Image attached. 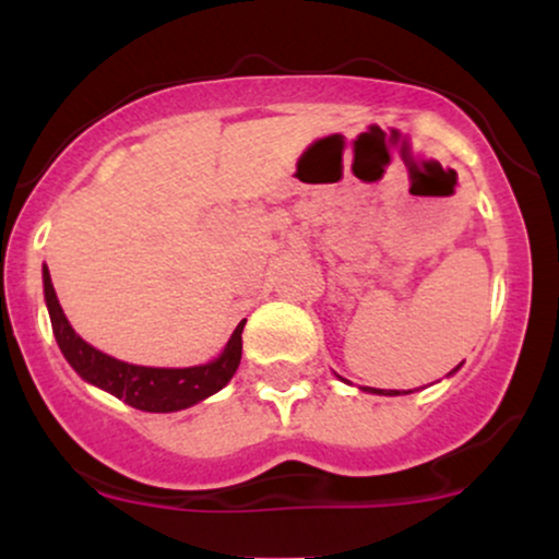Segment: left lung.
<instances>
[{
    "instance_id": "1",
    "label": "left lung",
    "mask_w": 559,
    "mask_h": 559,
    "mask_svg": "<svg viewBox=\"0 0 559 559\" xmlns=\"http://www.w3.org/2000/svg\"><path fill=\"white\" fill-rule=\"evenodd\" d=\"M457 370V368H454ZM373 394H386V396H394V394H400V391H394V389H373Z\"/></svg>"
}]
</instances>
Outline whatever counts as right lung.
I'll list each match as a JSON object with an SVG mask.
<instances>
[{"instance_id":"obj_1","label":"right lung","mask_w":559,"mask_h":559,"mask_svg":"<svg viewBox=\"0 0 559 559\" xmlns=\"http://www.w3.org/2000/svg\"><path fill=\"white\" fill-rule=\"evenodd\" d=\"M44 297H47L57 344H60L66 360L73 365L75 373L83 381L110 391L112 396L131 404V407L144 409V413H176V409H186L191 404L207 400L226 386L241 362V331L247 320L236 325L223 355L213 362L197 365V368H144V365L115 360V357L83 342L73 331V325L68 323L60 301H57L47 267H44Z\"/></svg>"}]
</instances>
